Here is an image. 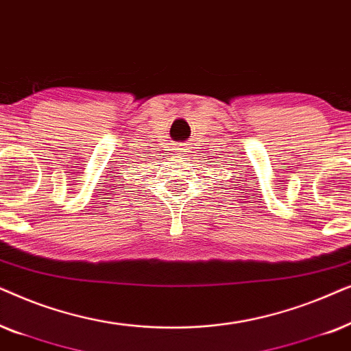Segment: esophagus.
Instances as JSON below:
<instances>
[{"label":"esophagus","mask_w":351,"mask_h":351,"mask_svg":"<svg viewBox=\"0 0 351 351\" xmlns=\"http://www.w3.org/2000/svg\"><path fill=\"white\" fill-rule=\"evenodd\" d=\"M180 146H181V144H180ZM180 151H184V149H181V147H180Z\"/></svg>","instance_id":"34e87169"}]
</instances>
